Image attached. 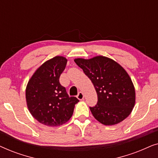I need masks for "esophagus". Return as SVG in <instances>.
Wrapping results in <instances>:
<instances>
[{"instance_id": "34e87169", "label": "esophagus", "mask_w": 158, "mask_h": 158, "mask_svg": "<svg viewBox=\"0 0 158 158\" xmlns=\"http://www.w3.org/2000/svg\"><path fill=\"white\" fill-rule=\"evenodd\" d=\"M77 98L79 99V100H83L84 98V94L82 92H79V94H77Z\"/></svg>"}]
</instances>
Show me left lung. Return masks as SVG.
Wrapping results in <instances>:
<instances>
[{"label": "left lung", "mask_w": 158, "mask_h": 158, "mask_svg": "<svg viewBox=\"0 0 158 158\" xmlns=\"http://www.w3.org/2000/svg\"><path fill=\"white\" fill-rule=\"evenodd\" d=\"M79 66L94 84L98 103L90 107L93 116L106 126L122 122L135 105V88L128 73L122 65L102 55L90 59L75 58Z\"/></svg>", "instance_id": "left-lung-1"}]
</instances>
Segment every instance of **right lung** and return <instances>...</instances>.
<instances>
[{
    "label": "right lung",
    "mask_w": 158,
    "mask_h": 158,
    "mask_svg": "<svg viewBox=\"0 0 158 158\" xmlns=\"http://www.w3.org/2000/svg\"><path fill=\"white\" fill-rule=\"evenodd\" d=\"M67 62L63 56L47 60L35 70L26 88V101L30 114L46 126L65 124L79 102L75 97H69L59 82Z\"/></svg>",
    "instance_id": "right-lung-1"
}]
</instances>
